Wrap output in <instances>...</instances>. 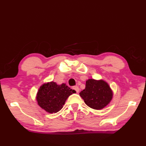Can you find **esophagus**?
I'll use <instances>...</instances> for the list:
<instances>
[{
    "mask_svg": "<svg viewBox=\"0 0 146 146\" xmlns=\"http://www.w3.org/2000/svg\"><path fill=\"white\" fill-rule=\"evenodd\" d=\"M73 88L75 90L76 92V93H78L79 92V91H80V89H79V87L78 86H73Z\"/></svg>",
    "mask_w": 146,
    "mask_h": 146,
    "instance_id": "1",
    "label": "esophagus"
}]
</instances>
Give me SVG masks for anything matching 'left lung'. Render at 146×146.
<instances>
[{
    "label": "left lung",
    "instance_id": "1",
    "mask_svg": "<svg viewBox=\"0 0 146 146\" xmlns=\"http://www.w3.org/2000/svg\"><path fill=\"white\" fill-rule=\"evenodd\" d=\"M80 95L88 107L100 110L110 103L113 93L110 86L104 80L88 79L86 82L85 88L80 93Z\"/></svg>",
    "mask_w": 146,
    "mask_h": 146
}]
</instances>
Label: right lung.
Masks as SVG:
<instances>
[{
  "label": "right lung",
  "instance_id": "1",
  "mask_svg": "<svg viewBox=\"0 0 146 146\" xmlns=\"http://www.w3.org/2000/svg\"><path fill=\"white\" fill-rule=\"evenodd\" d=\"M75 92L65 83L59 85L51 82L40 86L36 100L39 107L47 112L56 113L63 108L68 97Z\"/></svg>",
  "mask_w": 146,
  "mask_h": 146
}]
</instances>
